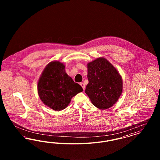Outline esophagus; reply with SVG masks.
<instances>
[{
	"mask_svg": "<svg viewBox=\"0 0 160 160\" xmlns=\"http://www.w3.org/2000/svg\"><path fill=\"white\" fill-rule=\"evenodd\" d=\"M80 84L81 85V86L82 87V88H83V89L84 90V89H85V85H84V84L83 83H80Z\"/></svg>",
	"mask_w": 160,
	"mask_h": 160,
	"instance_id": "34e87169",
	"label": "esophagus"
}]
</instances>
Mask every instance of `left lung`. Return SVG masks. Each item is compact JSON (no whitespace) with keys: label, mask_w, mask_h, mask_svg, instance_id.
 <instances>
[{"label":"left lung","mask_w":160,"mask_h":160,"mask_svg":"<svg viewBox=\"0 0 160 160\" xmlns=\"http://www.w3.org/2000/svg\"><path fill=\"white\" fill-rule=\"evenodd\" d=\"M88 78L85 93L92 103L100 109L114 104L122 91V77L106 59L98 58L88 64Z\"/></svg>","instance_id":"1"}]
</instances>
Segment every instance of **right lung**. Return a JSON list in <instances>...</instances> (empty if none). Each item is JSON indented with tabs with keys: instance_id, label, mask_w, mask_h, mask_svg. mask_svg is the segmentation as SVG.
<instances>
[{
	"instance_id": "1",
	"label": "right lung",
	"mask_w": 160,
	"mask_h": 160,
	"mask_svg": "<svg viewBox=\"0 0 160 160\" xmlns=\"http://www.w3.org/2000/svg\"><path fill=\"white\" fill-rule=\"evenodd\" d=\"M82 91V86L68 76L65 71V66L58 61L47 65L38 82L40 99L55 111L65 109L71 98Z\"/></svg>"
}]
</instances>
